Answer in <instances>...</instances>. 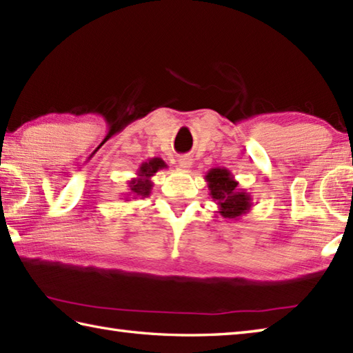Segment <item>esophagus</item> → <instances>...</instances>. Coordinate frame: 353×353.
<instances>
[{
	"label": "esophagus",
	"mask_w": 353,
	"mask_h": 353,
	"mask_svg": "<svg viewBox=\"0 0 353 353\" xmlns=\"http://www.w3.org/2000/svg\"><path fill=\"white\" fill-rule=\"evenodd\" d=\"M177 163H179V167H181L182 170H190L191 165H192V159H191L190 156H181V157H179Z\"/></svg>",
	"instance_id": "1"
}]
</instances>
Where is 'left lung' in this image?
<instances>
[{
    "mask_svg": "<svg viewBox=\"0 0 353 353\" xmlns=\"http://www.w3.org/2000/svg\"><path fill=\"white\" fill-rule=\"evenodd\" d=\"M209 196L219 206V212L224 219L238 220L250 211L252 196L238 188V182L228 168H211L205 176Z\"/></svg>",
    "mask_w": 353,
    "mask_h": 353,
    "instance_id": "1",
    "label": "left lung"
}]
</instances>
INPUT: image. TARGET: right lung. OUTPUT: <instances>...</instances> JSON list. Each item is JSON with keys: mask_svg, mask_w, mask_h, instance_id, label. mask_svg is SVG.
<instances>
[{"mask_svg": "<svg viewBox=\"0 0 353 353\" xmlns=\"http://www.w3.org/2000/svg\"><path fill=\"white\" fill-rule=\"evenodd\" d=\"M162 168H168V167L161 157H152V159L142 162L137 171V177L130 179L129 183H127V186H129V192L124 194V196H127L125 200H132V199L137 200V199L148 197L150 192L153 190L152 177Z\"/></svg>", "mask_w": 353, "mask_h": 353, "instance_id": "1", "label": "right lung"}]
</instances>
